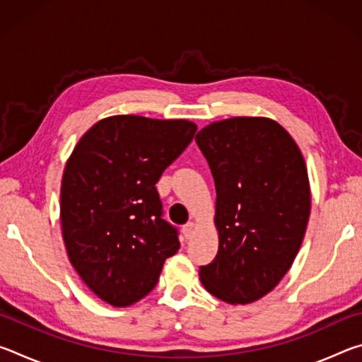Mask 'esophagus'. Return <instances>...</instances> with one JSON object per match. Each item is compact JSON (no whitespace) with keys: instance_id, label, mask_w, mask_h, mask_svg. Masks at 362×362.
Returning a JSON list of instances; mask_svg holds the SVG:
<instances>
[{"instance_id":"1","label":"esophagus","mask_w":362,"mask_h":362,"mask_svg":"<svg viewBox=\"0 0 362 362\" xmlns=\"http://www.w3.org/2000/svg\"><path fill=\"white\" fill-rule=\"evenodd\" d=\"M182 233L183 236H185V240H189L194 235V223L193 222H188L187 225L182 226Z\"/></svg>"}]
</instances>
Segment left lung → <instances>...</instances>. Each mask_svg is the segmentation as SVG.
<instances>
[{"instance_id": "1", "label": "left lung", "mask_w": 362, "mask_h": 362, "mask_svg": "<svg viewBox=\"0 0 362 362\" xmlns=\"http://www.w3.org/2000/svg\"><path fill=\"white\" fill-rule=\"evenodd\" d=\"M216 182L218 252L201 283L226 303H252L289 272L310 218L302 153L283 126L240 116L196 134Z\"/></svg>"}]
</instances>
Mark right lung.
<instances>
[{"label": "right lung", "mask_w": 362, "mask_h": 362, "mask_svg": "<svg viewBox=\"0 0 362 362\" xmlns=\"http://www.w3.org/2000/svg\"><path fill=\"white\" fill-rule=\"evenodd\" d=\"M194 132L187 119L110 116L79 139L66 161L60 188L66 254L103 302H139L179 250V231L163 218L156 182Z\"/></svg>", "instance_id": "obj_1"}]
</instances>
